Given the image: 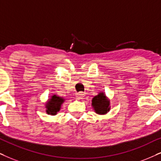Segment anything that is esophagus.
Listing matches in <instances>:
<instances>
[{
  "mask_svg": "<svg viewBox=\"0 0 161 161\" xmlns=\"http://www.w3.org/2000/svg\"><path fill=\"white\" fill-rule=\"evenodd\" d=\"M85 93L84 92H82V91L76 93V97L78 99H83V97H85Z\"/></svg>",
  "mask_w": 161,
  "mask_h": 161,
  "instance_id": "34e87169",
  "label": "esophagus"
}]
</instances>
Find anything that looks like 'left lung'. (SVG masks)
Returning a JSON list of instances; mask_svg holds the SVG:
<instances>
[{"instance_id": "8db88e82", "label": "left lung", "mask_w": 161, "mask_h": 161, "mask_svg": "<svg viewBox=\"0 0 161 161\" xmlns=\"http://www.w3.org/2000/svg\"><path fill=\"white\" fill-rule=\"evenodd\" d=\"M93 110L98 114H105L110 111V101L103 92L99 93L92 99Z\"/></svg>"}]
</instances>
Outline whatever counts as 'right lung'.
<instances>
[{
	"instance_id": "right-lung-1",
	"label": "right lung",
	"mask_w": 161,
	"mask_h": 161,
	"mask_svg": "<svg viewBox=\"0 0 161 161\" xmlns=\"http://www.w3.org/2000/svg\"><path fill=\"white\" fill-rule=\"evenodd\" d=\"M64 102V99L58 96L53 95L46 103V112L47 114L56 115L60 111L62 104Z\"/></svg>"
}]
</instances>
